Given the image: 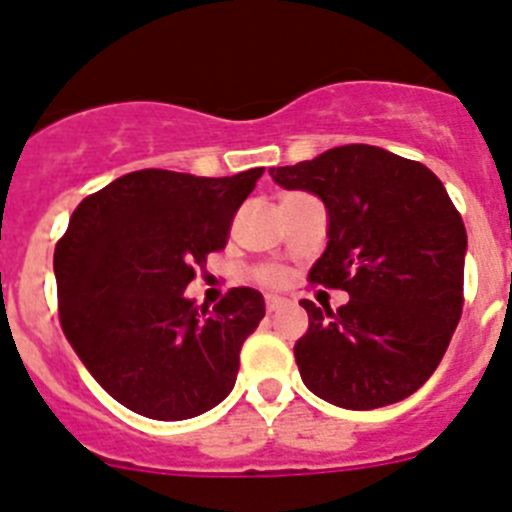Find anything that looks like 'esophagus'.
I'll list each match as a JSON object with an SVG mask.
<instances>
[{"label":"esophagus","mask_w":512,"mask_h":512,"mask_svg":"<svg viewBox=\"0 0 512 512\" xmlns=\"http://www.w3.org/2000/svg\"><path fill=\"white\" fill-rule=\"evenodd\" d=\"M282 307H287V300H284V297L266 295V310L277 312V310H282Z\"/></svg>","instance_id":"obj_1"}]
</instances>
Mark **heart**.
<instances>
[{
  "mask_svg": "<svg viewBox=\"0 0 512 512\" xmlns=\"http://www.w3.org/2000/svg\"><path fill=\"white\" fill-rule=\"evenodd\" d=\"M256 279L261 284H269V287H282L287 282V274L282 269H274V266H264V269L256 271Z\"/></svg>",
  "mask_w": 512,
  "mask_h": 512,
  "instance_id": "obj_1",
  "label": "heart"
}]
</instances>
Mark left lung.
I'll use <instances>...</instances> for the list:
<instances>
[{
    "instance_id": "8db88e82",
    "label": "left lung",
    "mask_w": 512,
    "mask_h": 512,
    "mask_svg": "<svg viewBox=\"0 0 512 512\" xmlns=\"http://www.w3.org/2000/svg\"><path fill=\"white\" fill-rule=\"evenodd\" d=\"M269 174L325 202L328 248L307 279L351 297L336 312L300 302L310 328L295 361L307 390L346 410L410 397L441 364L464 307L467 228L441 179L364 143Z\"/></svg>"
}]
</instances>
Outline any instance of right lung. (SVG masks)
I'll return each instance as SVG.
<instances>
[{
  "instance_id": "1",
  "label": "right lung",
  "mask_w": 512,
  "mask_h": 512,
  "mask_svg": "<svg viewBox=\"0 0 512 512\" xmlns=\"http://www.w3.org/2000/svg\"><path fill=\"white\" fill-rule=\"evenodd\" d=\"M261 174L133 171L84 197L56 243L63 336L102 390L133 413L187 420L233 390L264 297L233 287L207 310L184 289L210 253L223 251Z\"/></svg>"
}]
</instances>
